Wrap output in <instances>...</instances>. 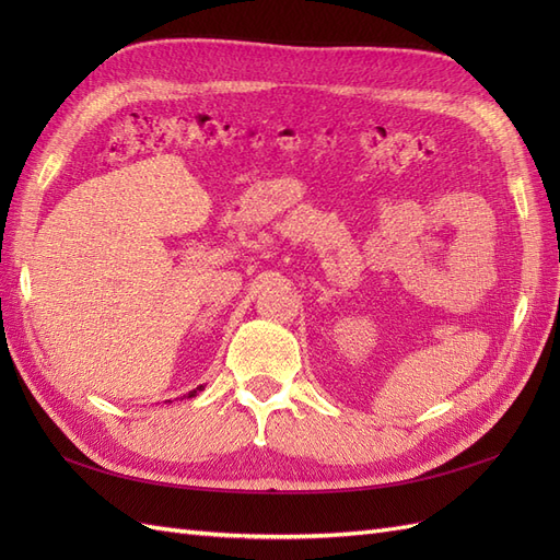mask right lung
Segmentation results:
<instances>
[{
	"label": "right lung",
	"instance_id": "right-lung-1",
	"mask_svg": "<svg viewBox=\"0 0 560 560\" xmlns=\"http://www.w3.org/2000/svg\"><path fill=\"white\" fill-rule=\"evenodd\" d=\"M202 387H206V385H198V387H196V389H191V393H189V395H186V397H196V393H200V389H202Z\"/></svg>",
	"mask_w": 560,
	"mask_h": 560
}]
</instances>
